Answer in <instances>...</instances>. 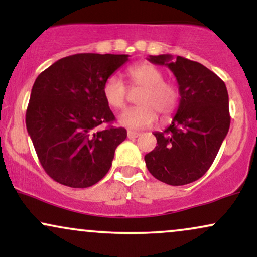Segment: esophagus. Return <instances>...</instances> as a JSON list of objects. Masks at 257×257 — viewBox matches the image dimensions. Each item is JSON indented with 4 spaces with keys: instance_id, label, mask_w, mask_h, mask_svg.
<instances>
[{
    "instance_id": "obj_1",
    "label": "esophagus",
    "mask_w": 257,
    "mask_h": 257,
    "mask_svg": "<svg viewBox=\"0 0 257 257\" xmlns=\"http://www.w3.org/2000/svg\"><path fill=\"white\" fill-rule=\"evenodd\" d=\"M126 135H128L129 139H135V138H138L139 135H140V133L133 132V131H128V133H126Z\"/></svg>"
}]
</instances>
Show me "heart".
<instances>
[{
  "mask_svg": "<svg viewBox=\"0 0 257 257\" xmlns=\"http://www.w3.org/2000/svg\"><path fill=\"white\" fill-rule=\"evenodd\" d=\"M132 88H143L139 93V106L126 108L118 114L120 125L129 129H143L157 120V113L168 119L178 110L180 94L173 83L164 81L161 69L150 63L133 65L126 71ZM102 95L110 107L122 108L126 101L128 89L117 75H111L102 85Z\"/></svg>",
  "mask_w": 257,
  "mask_h": 257,
  "instance_id": "obj_1",
  "label": "heart"
}]
</instances>
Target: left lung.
<instances>
[{"label":"left lung","mask_w":257,"mask_h":257,"mask_svg":"<svg viewBox=\"0 0 257 257\" xmlns=\"http://www.w3.org/2000/svg\"><path fill=\"white\" fill-rule=\"evenodd\" d=\"M166 65L179 83L180 104L172 124L156 132L157 146L145 156L149 172L172 186L202 178L213 164L231 123L225 82L204 65L169 54L150 55Z\"/></svg>","instance_id":"left-lung-1"}]
</instances>
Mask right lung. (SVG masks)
<instances>
[{
    "instance_id": "1",
    "label": "right lung",
    "mask_w": 257,
    "mask_h": 257,
    "mask_svg": "<svg viewBox=\"0 0 257 257\" xmlns=\"http://www.w3.org/2000/svg\"><path fill=\"white\" fill-rule=\"evenodd\" d=\"M128 57L81 53L55 61L38 75L25 122L41 166L54 181L85 188L110 170L126 131L112 125L96 131L116 119L102 85Z\"/></svg>"
}]
</instances>
